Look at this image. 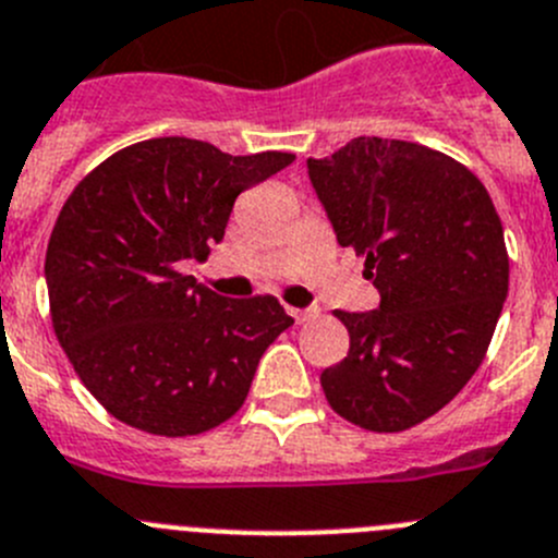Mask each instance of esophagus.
<instances>
[{
	"mask_svg": "<svg viewBox=\"0 0 558 558\" xmlns=\"http://www.w3.org/2000/svg\"><path fill=\"white\" fill-rule=\"evenodd\" d=\"M288 313L293 315L295 324H306V320L318 318V310H299V306H288Z\"/></svg>",
	"mask_w": 558,
	"mask_h": 558,
	"instance_id": "1",
	"label": "esophagus"
}]
</instances>
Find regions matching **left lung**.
I'll return each instance as SVG.
<instances>
[{"label":"left lung","mask_w":558,"mask_h":558,"mask_svg":"<svg viewBox=\"0 0 558 558\" xmlns=\"http://www.w3.org/2000/svg\"><path fill=\"white\" fill-rule=\"evenodd\" d=\"M306 173L381 295L371 313H335L351 345L320 373L326 401L367 432L417 426L478 371L509 293L493 198L462 162L387 137H354Z\"/></svg>","instance_id":"obj_1"}]
</instances>
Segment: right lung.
Listing matches in <instances>:
<instances>
[{
    "mask_svg": "<svg viewBox=\"0 0 558 558\" xmlns=\"http://www.w3.org/2000/svg\"><path fill=\"white\" fill-rule=\"evenodd\" d=\"M293 160L151 137L74 187L46 248V288L60 345L112 417L191 437L243 407L293 318L274 295L223 299L182 268L221 243L240 193Z\"/></svg>",
    "mask_w": 558,
    "mask_h": 558,
    "instance_id": "obj_1",
    "label": "right lung"
}]
</instances>
